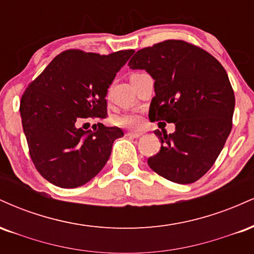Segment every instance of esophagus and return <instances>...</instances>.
Wrapping results in <instances>:
<instances>
[{
	"mask_svg": "<svg viewBox=\"0 0 254 254\" xmlns=\"http://www.w3.org/2000/svg\"><path fill=\"white\" fill-rule=\"evenodd\" d=\"M127 135L130 136V137H133V138H138V137H141L142 135H143V133H142V132H127Z\"/></svg>",
	"mask_w": 254,
	"mask_h": 254,
	"instance_id": "esophagus-1",
	"label": "esophagus"
}]
</instances>
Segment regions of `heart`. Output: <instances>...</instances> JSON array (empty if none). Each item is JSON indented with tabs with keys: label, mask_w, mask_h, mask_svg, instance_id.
I'll return each instance as SVG.
<instances>
[{
	"label": "heart",
	"mask_w": 254,
	"mask_h": 254,
	"mask_svg": "<svg viewBox=\"0 0 254 254\" xmlns=\"http://www.w3.org/2000/svg\"><path fill=\"white\" fill-rule=\"evenodd\" d=\"M137 74H132L131 76ZM116 123L121 127H131V129H137L142 125V119L136 113H125V115L119 116V117L116 118Z\"/></svg>",
	"instance_id": "1"
}]
</instances>
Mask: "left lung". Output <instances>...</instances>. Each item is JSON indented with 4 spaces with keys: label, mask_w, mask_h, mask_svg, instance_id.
Instances as JSON below:
<instances>
[{
    "label": "left lung",
    "mask_w": 254,
    "mask_h": 254,
    "mask_svg": "<svg viewBox=\"0 0 254 254\" xmlns=\"http://www.w3.org/2000/svg\"><path fill=\"white\" fill-rule=\"evenodd\" d=\"M129 66L155 80L150 121L176 125L173 133L154 131L161 148L148 165L173 183H194L215 164L232 130L235 98L226 70L209 52L184 40L138 50Z\"/></svg>",
    "instance_id": "8db88e82"
}]
</instances>
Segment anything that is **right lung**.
Wrapping results in <instances>:
<instances>
[{
    "instance_id": "obj_1",
    "label": "right lung",
    "mask_w": 254,
    "mask_h": 254,
    "mask_svg": "<svg viewBox=\"0 0 254 254\" xmlns=\"http://www.w3.org/2000/svg\"><path fill=\"white\" fill-rule=\"evenodd\" d=\"M133 52L106 56L63 51L25 90L20 103L22 127L32 161L48 182L77 188L106 165L123 130L101 123L94 124V130H83L80 122L106 118L107 89Z\"/></svg>"
}]
</instances>
